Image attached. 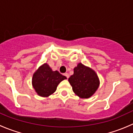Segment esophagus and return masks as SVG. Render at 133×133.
Wrapping results in <instances>:
<instances>
[{
	"mask_svg": "<svg viewBox=\"0 0 133 133\" xmlns=\"http://www.w3.org/2000/svg\"><path fill=\"white\" fill-rule=\"evenodd\" d=\"M64 75H65V77H67V78H69V74H68V73H65V74H64Z\"/></svg>",
	"mask_w": 133,
	"mask_h": 133,
	"instance_id": "esophagus-1",
	"label": "esophagus"
}]
</instances>
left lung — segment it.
Listing matches in <instances>:
<instances>
[{"label": "left lung", "mask_w": 133, "mask_h": 133, "mask_svg": "<svg viewBox=\"0 0 133 133\" xmlns=\"http://www.w3.org/2000/svg\"><path fill=\"white\" fill-rule=\"evenodd\" d=\"M75 94L82 99L92 96L99 86V79L95 71L82 63L74 68V73L68 79Z\"/></svg>", "instance_id": "1"}]
</instances>
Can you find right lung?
<instances>
[{"label": "right lung", "mask_w": 133, "mask_h": 133, "mask_svg": "<svg viewBox=\"0 0 133 133\" xmlns=\"http://www.w3.org/2000/svg\"><path fill=\"white\" fill-rule=\"evenodd\" d=\"M66 78L58 71H52L45 63L34 73L32 83L38 95L41 97H48L56 91L59 83Z\"/></svg>", "instance_id": "add662e5"}]
</instances>
